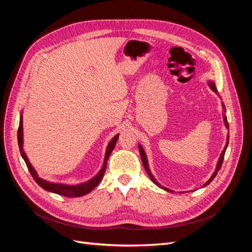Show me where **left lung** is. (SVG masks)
Segmentation results:
<instances>
[{
	"mask_svg": "<svg viewBox=\"0 0 252 252\" xmlns=\"http://www.w3.org/2000/svg\"><path fill=\"white\" fill-rule=\"evenodd\" d=\"M208 85H209V87H210V89H211L212 91H215V93H216L217 94H219V93H218V90H217V87H216V84H215V83H213L212 81H209V82H208ZM219 96H220V95H219ZM222 107H223V119H224V124H225V127H226L227 129H229V124H228V122H227V117L225 116V113H226V108H225V105H224V103H222ZM228 142H229V134L227 135L226 145H225V147H224V149H223V151H222V154H220V158H219V161H218V164H217V167H216V170H215V172L212 173V175L210 177V179H209L207 182H206L205 184H204L202 187H205V186L209 185L210 183L212 182V180L216 178V175L218 174V171L220 169V166H222L223 161H224V156H225V152H226V149H227V146H228ZM139 150H140V154H141L142 163H143V165H144V167H145V170L147 171V173H148V175H149V178L151 179V181L154 182L155 184H156L157 186H158L159 188H162V189L166 190V191H168V192H173L171 189L166 188V187H164V186H162L161 184H159V183L156 180V178L154 177V175H152V173L150 172V169H149L148 159H147L146 154H145V150H144V148L142 147V145H141V144H139Z\"/></svg>",
	"mask_w": 252,
	"mask_h": 252,
	"instance_id": "1",
	"label": "left lung"
}]
</instances>
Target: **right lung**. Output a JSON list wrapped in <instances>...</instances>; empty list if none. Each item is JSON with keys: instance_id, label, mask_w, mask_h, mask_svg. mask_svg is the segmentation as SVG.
<instances>
[{"instance_id": "1", "label": "right lung", "mask_w": 252, "mask_h": 252, "mask_svg": "<svg viewBox=\"0 0 252 252\" xmlns=\"http://www.w3.org/2000/svg\"><path fill=\"white\" fill-rule=\"evenodd\" d=\"M118 139H119V133L114 135L111 139V141L108 143L107 148H106L102 168L94 175V178H91L87 182H84V183H81V184H77V185H68V184H62V183H52V182H48L46 180H43L42 178L39 177V174H37V172L32 167V163H30V161L28 159L24 149H23L24 139H23V116H22V113L20 117V125H19V129H18V143H19L21 156H22L23 159L25 161L30 174L32 175V178L36 182V184L41 186L43 189L47 190V191H49V192L57 193V194L63 195V196L79 197V196H83V195L89 193L90 191H93V190L98 185V183L101 182L102 178L104 177L106 166H107L108 158L111 155V151L113 150L114 146H116Z\"/></svg>"}]
</instances>
